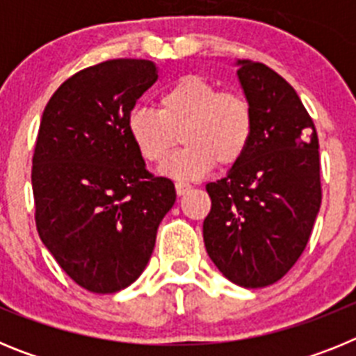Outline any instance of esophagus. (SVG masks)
I'll list each match as a JSON object with an SVG mask.
<instances>
[{"mask_svg":"<svg viewBox=\"0 0 356 356\" xmlns=\"http://www.w3.org/2000/svg\"><path fill=\"white\" fill-rule=\"evenodd\" d=\"M175 188H176V194H178V196H185L187 193H191V188L193 187H191L188 184H184V181H176Z\"/></svg>","mask_w":356,"mask_h":356,"instance_id":"obj_1","label":"esophagus"}]
</instances>
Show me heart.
I'll use <instances>...</instances> for the list:
<instances>
[{"label":"heart","instance_id":"b5f03b06","mask_svg":"<svg viewBox=\"0 0 356 356\" xmlns=\"http://www.w3.org/2000/svg\"><path fill=\"white\" fill-rule=\"evenodd\" d=\"M253 108L246 97L219 90L216 83L188 74L169 85L159 97V110L139 106L128 114L127 131L140 159L165 160L180 134L184 149L162 165L163 175L194 180L213 165L229 169L246 155L253 139Z\"/></svg>","mask_w":356,"mask_h":356}]
</instances>
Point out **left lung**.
I'll return each instance as SVG.
<instances>
[{
  "label": "left lung",
  "mask_w": 356,
  "mask_h": 356,
  "mask_svg": "<svg viewBox=\"0 0 356 356\" xmlns=\"http://www.w3.org/2000/svg\"><path fill=\"white\" fill-rule=\"evenodd\" d=\"M253 108L246 155L207 184L212 209L203 241L216 267L246 289L273 285L298 262L321 207L319 140L307 108L271 67L237 60Z\"/></svg>",
  "instance_id": "8db88e82"
}]
</instances>
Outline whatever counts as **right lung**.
I'll use <instances>...</instances> for the list:
<instances>
[{"mask_svg": "<svg viewBox=\"0 0 356 356\" xmlns=\"http://www.w3.org/2000/svg\"><path fill=\"white\" fill-rule=\"evenodd\" d=\"M159 78L151 60L115 58L72 74L44 108L31 187L40 241L80 287L112 294L139 278L176 201L127 131Z\"/></svg>", "mask_w": 356, "mask_h": 356, "instance_id": "1", "label": "right lung"}]
</instances>
